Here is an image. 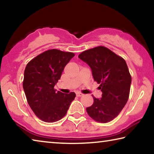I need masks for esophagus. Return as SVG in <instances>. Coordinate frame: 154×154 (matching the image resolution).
<instances>
[{
  "label": "esophagus",
  "mask_w": 154,
  "mask_h": 154,
  "mask_svg": "<svg viewBox=\"0 0 154 154\" xmlns=\"http://www.w3.org/2000/svg\"><path fill=\"white\" fill-rule=\"evenodd\" d=\"M75 95H76V96L77 97H82V95H83V94H81V93H76V94H75Z\"/></svg>",
  "instance_id": "34e87169"
}]
</instances>
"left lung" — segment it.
<instances>
[{
  "mask_svg": "<svg viewBox=\"0 0 154 154\" xmlns=\"http://www.w3.org/2000/svg\"><path fill=\"white\" fill-rule=\"evenodd\" d=\"M79 58L90 67L102 92L101 98L94 97V104L87 108L88 115L97 122H109L119 114L129 97L132 78L126 62L104 46L85 50Z\"/></svg>",
  "mask_w": 154,
  "mask_h": 154,
  "instance_id": "8db88e82",
  "label": "left lung"
}]
</instances>
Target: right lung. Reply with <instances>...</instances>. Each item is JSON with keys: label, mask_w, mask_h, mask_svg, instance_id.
<instances>
[{"label": "right lung", "mask_w": 154, "mask_h": 154, "mask_svg": "<svg viewBox=\"0 0 154 154\" xmlns=\"http://www.w3.org/2000/svg\"><path fill=\"white\" fill-rule=\"evenodd\" d=\"M74 57L72 52L49 50L32 59L25 68L23 89L27 102L37 117L45 122L61 119L75 97L74 92L65 94L54 89L65 65Z\"/></svg>", "instance_id": "right-lung-1"}]
</instances>
